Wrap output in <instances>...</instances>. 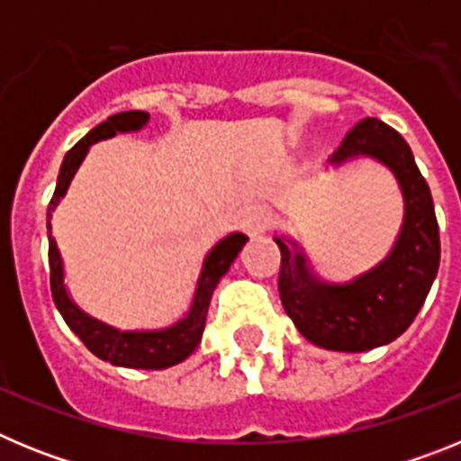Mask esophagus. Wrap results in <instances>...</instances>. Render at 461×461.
<instances>
[{
  "mask_svg": "<svg viewBox=\"0 0 461 461\" xmlns=\"http://www.w3.org/2000/svg\"><path fill=\"white\" fill-rule=\"evenodd\" d=\"M272 223L270 212L263 205H249L244 207L242 214H240V228H242L247 235H258L263 230H267Z\"/></svg>",
  "mask_w": 461,
  "mask_h": 461,
  "instance_id": "obj_1",
  "label": "esophagus"
}]
</instances>
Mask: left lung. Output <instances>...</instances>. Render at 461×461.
Returning a JSON list of instances; mask_svg holds the SVG:
<instances>
[{"label":"left lung","mask_w":461,"mask_h":461,"mask_svg":"<svg viewBox=\"0 0 461 461\" xmlns=\"http://www.w3.org/2000/svg\"><path fill=\"white\" fill-rule=\"evenodd\" d=\"M367 154L388 166L404 191L406 217L393 254L346 286H325L307 276L304 258L275 238L281 251L279 295L295 328L330 351H369L397 339L418 316L441 260V238L429 186L411 148L393 126L365 117L332 152L335 164Z\"/></svg>","instance_id":"1"}]
</instances>
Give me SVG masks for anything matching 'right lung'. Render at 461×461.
Masks as SVG:
<instances>
[{"label": "right lung", "instance_id": "add662e5", "mask_svg": "<svg viewBox=\"0 0 461 461\" xmlns=\"http://www.w3.org/2000/svg\"><path fill=\"white\" fill-rule=\"evenodd\" d=\"M148 120L149 115L148 113H142V110L117 113V115L101 122L99 126H94L83 140L76 142V145L67 152V157H64V164L62 168H59V177H57L55 194H52L50 205H48V214L55 210L59 198L67 194L68 182H71V177L76 175V170H78L80 161L85 158V154H87L92 142L115 136L117 131H136V129H140ZM244 242H247V235L233 233L228 235L226 240H221V242L210 251V256H207L205 260V267H203L201 281H198V288H195L191 312L186 313V319H182L180 323H175L173 328L168 330H158V332H117V330H110L108 325L85 316V313L68 300L67 291H64L62 258H59L57 244L50 235V217H48V266H50L52 300H55V307L59 309V313L64 316L68 328H71L73 332L80 337V341L87 346L89 351L96 357H101V360H108L113 362V365H120V367L133 369L173 367V365L182 362L185 357H189L191 353L195 351V346L201 344L212 293L217 288L219 279L228 272L230 263L238 258Z\"/></svg>", "mask_w": 461, "mask_h": 461}]
</instances>
